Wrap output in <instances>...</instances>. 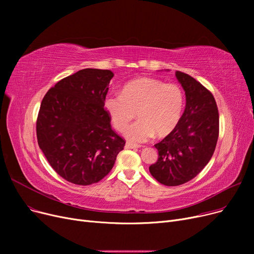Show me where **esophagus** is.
Here are the masks:
<instances>
[{
	"label": "esophagus",
	"mask_w": 254,
	"mask_h": 254,
	"mask_svg": "<svg viewBox=\"0 0 254 254\" xmlns=\"http://www.w3.org/2000/svg\"><path fill=\"white\" fill-rule=\"evenodd\" d=\"M139 147H140L139 145L131 144V143H129V142H127V143H126V148H127V149H137V148H139Z\"/></svg>",
	"instance_id": "34e87169"
}]
</instances>
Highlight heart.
<instances>
[{"instance_id":"1","label":"heart","mask_w":254,"mask_h":254,"mask_svg":"<svg viewBox=\"0 0 254 254\" xmlns=\"http://www.w3.org/2000/svg\"><path fill=\"white\" fill-rule=\"evenodd\" d=\"M184 103L179 85L142 77L126 83L122 92L107 96L104 106L114 127L120 131L137 112L139 120L127 128L125 136L130 143L139 144L154 134L157 137L171 134L180 123Z\"/></svg>"}]
</instances>
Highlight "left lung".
I'll use <instances>...</instances> for the list:
<instances>
[{
	"instance_id": "1",
	"label": "left lung",
	"mask_w": 254,
	"mask_h": 254,
	"mask_svg": "<svg viewBox=\"0 0 254 254\" xmlns=\"http://www.w3.org/2000/svg\"><path fill=\"white\" fill-rule=\"evenodd\" d=\"M185 91L186 105L176 128L155 144L157 162L150 174L167 186L181 185L194 178L214 153L219 132V115L212 93L191 76L176 71Z\"/></svg>"
}]
</instances>
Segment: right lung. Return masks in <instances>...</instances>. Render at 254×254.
Returning a JSON list of instances; mask_svg holds the SVG:
<instances>
[{"mask_svg":"<svg viewBox=\"0 0 254 254\" xmlns=\"http://www.w3.org/2000/svg\"><path fill=\"white\" fill-rule=\"evenodd\" d=\"M109 70L83 69L51 87L37 118V139L58 174L78 185L102 180L114 166L125 140L111 128L104 109Z\"/></svg>","mask_w":254,"mask_h":254,"instance_id":"1","label":"right lung"}]
</instances>
